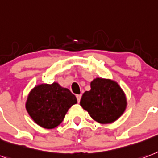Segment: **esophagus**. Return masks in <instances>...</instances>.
I'll use <instances>...</instances> for the list:
<instances>
[{
	"instance_id": "esophagus-1",
	"label": "esophagus",
	"mask_w": 158,
	"mask_h": 158,
	"mask_svg": "<svg viewBox=\"0 0 158 158\" xmlns=\"http://www.w3.org/2000/svg\"><path fill=\"white\" fill-rule=\"evenodd\" d=\"M77 101H78V102H80V100H81V94L77 95Z\"/></svg>"
}]
</instances>
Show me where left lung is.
<instances>
[{
    "mask_svg": "<svg viewBox=\"0 0 158 158\" xmlns=\"http://www.w3.org/2000/svg\"><path fill=\"white\" fill-rule=\"evenodd\" d=\"M91 89L82 95L80 105L91 118L106 124L117 120L124 112L127 98L116 81L95 78L90 83Z\"/></svg>",
    "mask_w": 158,
    "mask_h": 158,
    "instance_id": "8db88e82",
    "label": "left lung"
}]
</instances>
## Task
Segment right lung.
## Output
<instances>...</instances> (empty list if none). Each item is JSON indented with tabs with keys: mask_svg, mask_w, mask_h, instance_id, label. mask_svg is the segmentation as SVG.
Wrapping results in <instances>:
<instances>
[{
	"mask_svg": "<svg viewBox=\"0 0 158 158\" xmlns=\"http://www.w3.org/2000/svg\"><path fill=\"white\" fill-rule=\"evenodd\" d=\"M77 102L76 96L69 89L54 82L36 85L27 97L26 108L38 125L52 129L60 124L69 109Z\"/></svg>",
	"mask_w": 158,
	"mask_h": 158,
	"instance_id": "obj_1",
	"label": "right lung"
}]
</instances>
